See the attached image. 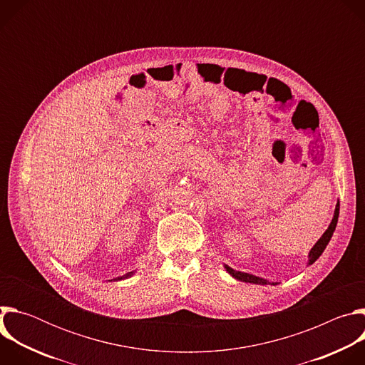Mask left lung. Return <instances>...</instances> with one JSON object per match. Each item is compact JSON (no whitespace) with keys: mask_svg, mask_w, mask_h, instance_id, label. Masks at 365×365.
Wrapping results in <instances>:
<instances>
[{"mask_svg":"<svg viewBox=\"0 0 365 365\" xmlns=\"http://www.w3.org/2000/svg\"><path fill=\"white\" fill-rule=\"evenodd\" d=\"M338 217H339V200L336 202V206H335V212H334V218H332V221H331V224H329V227H328V230L324 232V235L318 240V242L312 247V250L309 251V266L310 264H314L317 259L321 257V254L324 252V250L327 248V245H328V242L331 241V238H332V235H334V231H335V228H336V222H338ZM225 267V270L234 277V279H237V280H240V282H245V283H254V284H277V283H270L269 280H266V279H262V277H257V276H252V274H248V273H242V272H237V270H234V269H231L230 266H224Z\"/></svg>","mask_w":365,"mask_h":365,"instance_id":"1","label":"left lung"}]
</instances>
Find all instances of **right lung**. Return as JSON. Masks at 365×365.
Wrapping results in <instances>:
<instances>
[{
	"label": "right lung",
	"instance_id": "add662e5",
	"mask_svg": "<svg viewBox=\"0 0 365 365\" xmlns=\"http://www.w3.org/2000/svg\"><path fill=\"white\" fill-rule=\"evenodd\" d=\"M134 273H135V272H130V273H125L124 276H121V277H117V279H114V280H123V279H128V277H131Z\"/></svg>",
	"mask_w": 365,
	"mask_h": 365
}]
</instances>
